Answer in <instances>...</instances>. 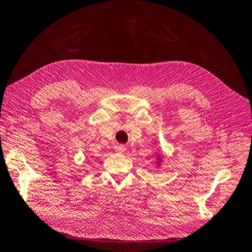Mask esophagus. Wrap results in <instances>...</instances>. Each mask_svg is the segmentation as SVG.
<instances>
[{
    "mask_svg": "<svg viewBox=\"0 0 252 252\" xmlns=\"http://www.w3.org/2000/svg\"><path fill=\"white\" fill-rule=\"evenodd\" d=\"M126 146L122 145V144H117V145L115 146V151L117 153H125L126 152Z\"/></svg>",
    "mask_w": 252,
    "mask_h": 252,
    "instance_id": "obj_1",
    "label": "esophagus"
}]
</instances>
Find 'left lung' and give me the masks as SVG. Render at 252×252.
I'll list each match as a JSON object with an SVG mask.
<instances>
[{
	"label": "left lung",
	"instance_id": "obj_1",
	"mask_svg": "<svg viewBox=\"0 0 252 252\" xmlns=\"http://www.w3.org/2000/svg\"><path fill=\"white\" fill-rule=\"evenodd\" d=\"M159 160H160V161H161V158H159Z\"/></svg>",
	"mask_w": 252,
	"mask_h": 252
}]
</instances>
